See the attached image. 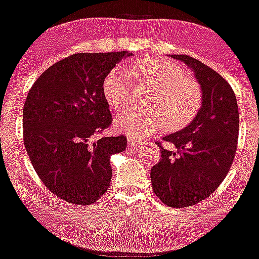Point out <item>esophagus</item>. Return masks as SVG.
Instances as JSON below:
<instances>
[{"label": "esophagus", "instance_id": "1", "mask_svg": "<svg viewBox=\"0 0 259 259\" xmlns=\"http://www.w3.org/2000/svg\"><path fill=\"white\" fill-rule=\"evenodd\" d=\"M127 143H129V146H132V147L138 148V147H140V146L142 145L143 141H141V140H138V139L129 138V139H127Z\"/></svg>", "mask_w": 259, "mask_h": 259}]
</instances>
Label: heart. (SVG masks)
<instances>
[{
    "instance_id": "heart-1",
    "label": "heart",
    "mask_w": 259,
    "mask_h": 259,
    "mask_svg": "<svg viewBox=\"0 0 259 259\" xmlns=\"http://www.w3.org/2000/svg\"><path fill=\"white\" fill-rule=\"evenodd\" d=\"M134 71L143 84L153 88L147 101L151 110L121 113L116 120L119 132L141 139L160 132L166 124L170 129H180L198 113L202 99L200 85L187 77L179 65L163 58H148L136 62ZM102 93L112 110H124L130 99L125 71L113 68L105 77Z\"/></svg>"
}]
</instances>
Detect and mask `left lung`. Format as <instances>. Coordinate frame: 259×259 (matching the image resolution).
<instances>
[{
    "label": "left lung",
    "mask_w": 259,
    "mask_h": 259,
    "mask_svg": "<svg viewBox=\"0 0 259 259\" xmlns=\"http://www.w3.org/2000/svg\"><path fill=\"white\" fill-rule=\"evenodd\" d=\"M192 68L200 84L201 107L189 125L157 142L161 159L151 170L152 188L170 207L198 204L219 188L234 160L239 110L234 92L216 71L188 55H171Z\"/></svg>",
    "instance_id": "8db88e82"
}]
</instances>
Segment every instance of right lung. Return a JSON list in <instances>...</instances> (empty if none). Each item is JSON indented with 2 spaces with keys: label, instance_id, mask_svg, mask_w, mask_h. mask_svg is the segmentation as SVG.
<instances>
[{
  "label": "right lung",
  "instance_id": "right-lung-1",
  "mask_svg": "<svg viewBox=\"0 0 259 259\" xmlns=\"http://www.w3.org/2000/svg\"><path fill=\"white\" fill-rule=\"evenodd\" d=\"M126 52L78 53L47 68L31 87L23 111L24 145L53 194L90 205L110 186V158L125 136L99 138L112 123L102 83Z\"/></svg>",
  "mask_w": 259,
  "mask_h": 259
}]
</instances>
